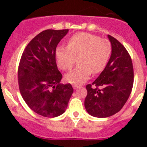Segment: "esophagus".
<instances>
[{"instance_id": "1", "label": "esophagus", "mask_w": 147, "mask_h": 147, "mask_svg": "<svg viewBox=\"0 0 147 147\" xmlns=\"http://www.w3.org/2000/svg\"><path fill=\"white\" fill-rule=\"evenodd\" d=\"M73 88H74V90H76V89H78V88H80V85H73Z\"/></svg>"}]
</instances>
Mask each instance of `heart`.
Segmentation results:
<instances>
[{
    "instance_id": "b5f03b06",
    "label": "heart",
    "mask_w": 147,
    "mask_h": 147,
    "mask_svg": "<svg viewBox=\"0 0 147 147\" xmlns=\"http://www.w3.org/2000/svg\"><path fill=\"white\" fill-rule=\"evenodd\" d=\"M112 54V45L107 39L80 32L73 35L67 41V46L58 47L56 58L58 67L69 71L78 59L79 66L67 73L65 78L70 83L79 84L86 81L90 74L101 73L107 65Z\"/></svg>"
}]
</instances>
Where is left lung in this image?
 <instances>
[{
    "label": "left lung",
    "mask_w": 147,
    "mask_h": 147,
    "mask_svg": "<svg viewBox=\"0 0 147 147\" xmlns=\"http://www.w3.org/2000/svg\"><path fill=\"white\" fill-rule=\"evenodd\" d=\"M107 37L112 45L110 59L96 80L86 85L85 109L97 118L109 117L120 111L129 98L134 81L129 53L116 39Z\"/></svg>",
    "instance_id": "8db88e82"
}]
</instances>
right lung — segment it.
<instances>
[{"label":"right lung","instance_id":"add662e5","mask_svg":"<svg viewBox=\"0 0 147 147\" xmlns=\"http://www.w3.org/2000/svg\"><path fill=\"white\" fill-rule=\"evenodd\" d=\"M68 29H47L34 37L22 54L18 84L23 100L34 112L47 118L64 113L74 89L61 84L56 49Z\"/></svg>","mask_w":147,"mask_h":147}]
</instances>
